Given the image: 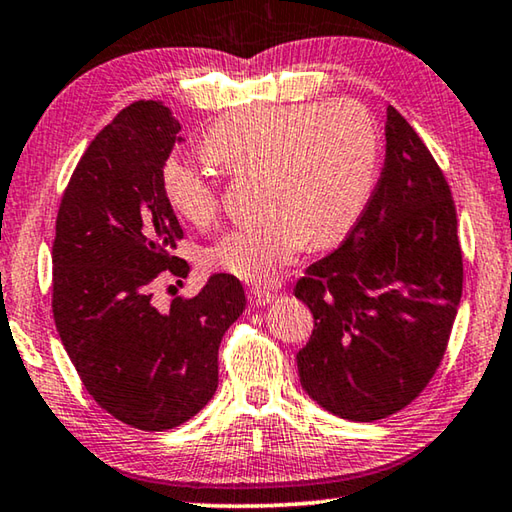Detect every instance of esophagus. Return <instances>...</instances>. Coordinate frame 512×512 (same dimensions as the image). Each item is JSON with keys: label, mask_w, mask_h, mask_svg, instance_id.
<instances>
[{"label": "esophagus", "mask_w": 512, "mask_h": 512, "mask_svg": "<svg viewBox=\"0 0 512 512\" xmlns=\"http://www.w3.org/2000/svg\"><path fill=\"white\" fill-rule=\"evenodd\" d=\"M248 298H250V303L253 305H257V307H264V305H269V303H273V294L269 289H262V287H253L248 291Z\"/></svg>", "instance_id": "1"}]
</instances>
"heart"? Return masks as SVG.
Returning a JSON list of instances; mask_svg holds the SVG:
<instances>
[{"mask_svg": "<svg viewBox=\"0 0 512 512\" xmlns=\"http://www.w3.org/2000/svg\"><path fill=\"white\" fill-rule=\"evenodd\" d=\"M202 157L230 180L259 177L262 223L237 227L205 250L209 269L266 285L307 243L328 248L358 223L376 182L380 132L355 100L227 113L207 129ZM173 212L196 227L216 221L212 182L182 159L159 173Z\"/></svg>", "mask_w": 512, "mask_h": 512, "instance_id": "obj_1", "label": "heart"}]
</instances>
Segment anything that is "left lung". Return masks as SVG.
Returning <instances> with one entry per match:
<instances>
[{
  "instance_id": "left-lung-1",
  "label": "left lung",
  "mask_w": 512,
  "mask_h": 512,
  "mask_svg": "<svg viewBox=\"0 0 512 512\" xmlns=\"http://www.w3.org/2000/svg\"><path fill=\"white\" fill-rule=\"evenodd\" d=\"M385 141L383 173L358 223L294 289L314 316L296 355L300 385L348 421L385 419L417 399L440 367L462 296L449 184L394 107Z\"/></svg>"
}]
</instances>
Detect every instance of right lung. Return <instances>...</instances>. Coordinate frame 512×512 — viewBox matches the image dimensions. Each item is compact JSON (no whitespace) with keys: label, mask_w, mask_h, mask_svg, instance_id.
Masks as SVG:
<instances>
[{"label":"right lung","mask_w":512,"mask_h":512,"mask_svg":"<svg viewBox=\"0 0 512 512\" xmlns=\"http://www.w3.org/2000/svg\"><path fill=\"white\" fill-rule=\"evenodd\" d=\"M161 102L129 104L79 159L52 246L56 330L97 405L141 431H168L205 408L218 387V346L246 310L234 275L214 273L193 298L152 303L182 227L161 191V166L182 143Z\"/></svg>","instance_id":"1"}]
</instances>
